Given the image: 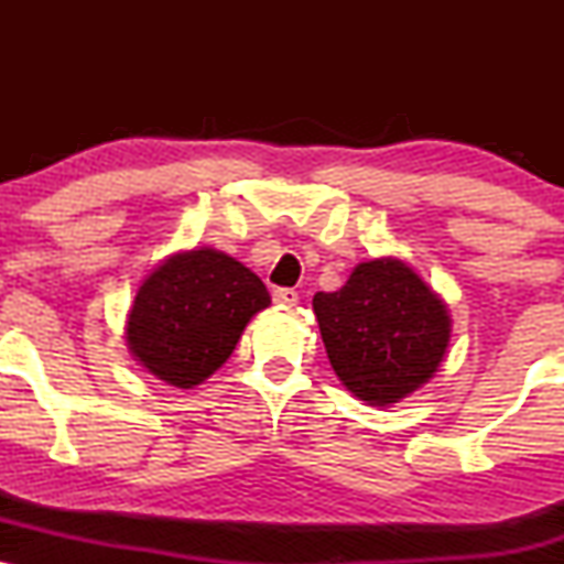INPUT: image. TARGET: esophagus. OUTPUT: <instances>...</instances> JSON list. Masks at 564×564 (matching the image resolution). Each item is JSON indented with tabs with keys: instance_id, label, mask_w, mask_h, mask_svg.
I'll return each instance as SVG.
<instances>
[{
	"instance_id": "34e87169",
	"label": "esophagus",
	"mask_w": 564,
	"mask_h": 564,
	"mask_svg": "<svg viewBox=\"0 0 564 564\" xmlns=\"http://www.w3.org/2000/svg\"><path fill=\"white\" fill-rule=\"evenodd\" d=\"M273 302L275 304H286V307H294L300 302V291L294 289H275L273 291Z\"/></svg>"
}]
</instances>
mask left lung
<instances>
[{
	"instance_id": "1",
	"label": "left lung",
	"mask_w": 564,
	"mask_h": 564,
	"mask_svg": "<svg viewBox=\"0 0 564 564\" xmlns=\"http://www.w3.org/2000/svg\"><path fill=\"white\" fill-rule=\"evenodd\" d=\"M313 310L336 377L371 405L430 381L451 339L445 304L400 260L358 264L339 291H318Z\"/></svg>"
}]
</instances>
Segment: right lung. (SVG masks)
<instances>
[{"instance_id": "add662e5", "label": "right lung", "mask_w": 564, "mask_h": 564, "mask_svg": "<svg viewBox=\"0 0 564 564\" xmlns=\"http://www.w3.org/2000/svg\"><path fill=\"white\" fill-rule=\"evenodd\" d=\"M268 304L260 278L223 251L174 254L134 296L129 349L153 377L187 390L230 358L246 323Z\"/></svg>"}]
</instances>
